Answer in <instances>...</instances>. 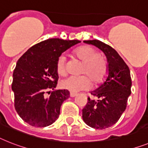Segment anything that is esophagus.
<instances>
[{
  "label": "esophagus",
  "mask_w": 148,
  "mask_h": 148,
  "mask_svg": "<svg viewBox=\"0 0 148 148\" xmlns=\"http://www.w3.org/2000/svg\"><path fill=\"white\" fill-rule=\"evenodd\" d=\"M76 95H77V94L75 93V92H70V97H75Z\"/></svg>",
  "instance_id": "esophagus-1"
}]
</instances>
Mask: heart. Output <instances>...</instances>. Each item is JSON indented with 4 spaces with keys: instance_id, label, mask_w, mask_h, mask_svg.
Instances as JSON below:
<instances>
[{
    "instance_id": "obj_1",
    "label": "heart",
    "mask_w": 148,
    "mask_h": 148,
    "mask_svg": "<svg viewBox=\"0 0 148 148\" xmlns=\"http://www.w3.org/2000/svg\"><path fill=\"white\" fill-rule=\"evenodd\" d=\"M75 57L83 62L81 73L86 74L95 85L103 81L107 74V63L104 57L97 54V52L90 46H82L74 51ZM66 57L60 56L57 62V71L60 75L66 74ZM87 76V77H88ZM87 75L69 76L60 82V87L72 92L87 90L91 86V80Z\"/></svg>"
}]
</instances>
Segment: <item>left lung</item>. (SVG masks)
<instances>
[{
  "label": "left lung",
  "instance_id": "8db88e82",
  "mask_svg": "<svg viewBox=\"0 0 148 148\" xmlns=\"http://www.w3.org/2000/svg\"><path fill=\"white\" fill-rule=\"evenodd\" d=\"M101 50L107 57V75L105 81L91 94L97 100L90 99L82 110L83 121L88 126L104 129L119 120L126 108L131 95L132 79L129 66L113 47L98 40L84 41Z\"/></svg>",
  "mask_w": 148,
  "mask_h": 148
}]
</instances>
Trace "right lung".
Instances as JSON below:
<instances>
[{
	"label": "right lung",
	"instance_id": "1",
	"mask_svg": "<svg viewBox=\"0 0 148 148\" xmlns=\"http://www.w3.org/2000/svg\"><path fill=\"white\" fill-rule=\"evenodd\" d=\"M81 41L50 38L31 47L17 61L13 74L12 91L17 113L25 123L46 127L58 119L68 90H57L49 97L45 94L57 86V62L62 53Z\"/></svg>",
	"mask_w": 148,
	"mask_h": 148
}]
</instances>
